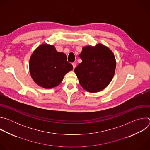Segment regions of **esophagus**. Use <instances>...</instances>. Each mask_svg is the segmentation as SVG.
<instances>
[{
	"instance_id": "esophagus-1",
	"label": "esophagus",
	"mask_w": 150,
	"mask_h": 150,
	"mask_svg": "<svg viewBox=\"0 0 150 150\" xmlns=\"http://www.w3.org/2000/svg\"><path fill=\"white\" fill-rule=\"evenodd\" d=\"M72 66H73V68H74V69H75V67H76V63H72Z\"/></svg>"
}]
</instances>
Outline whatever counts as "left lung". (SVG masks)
<instances>
[{
    "label": "left lung",
    "instance_id": "1",
    "mask_svg": "<svg viewBox=\"0 0 150 150\" xmlns=\"http://www.w3.org/2000/svg\"><path fill=\"white\" fill-rule=\"evenodd\" d=\"M79 56L82 62L75 68L81 86L90 93L99 92L108 86L116 69L112 51L102 44L82 48Z\"/></svg>",
    "mask_w": 150,
    "mask_h": 150
}]
</instances>
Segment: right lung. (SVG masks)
Returning <instances> with one entry per match:
<instances>
[{"instance_id": "obj_1", "label": "right lung", "mask_w": 150, "mask_h": 150, "mask_svg": "<svg viewBox=\"0 0 150 150\" xmlns=\"http://www.w3.org/2000/svg\"><path fill=\"white\" fill-rule=\"evenodd\" d=\"M30 73L40 87L52 88L59 85L64 76L73 69L65 53L58 52L54 46L42 44L30 59Z\"/></svg>"}]
</instances>
